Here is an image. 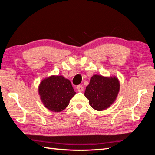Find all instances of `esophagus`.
Returning a JSON list of instances; mask_svg holds the SVG:
<instances>
[{
  "instance_id": "obj_1",
  "label": "esophagus",
  "mask_w": 155,
  "mask_h": 155,
  "mask_svg": "<svg viewBox=\"0 0 155 155\" xmlns=\"http://www.w3.org/2000/svg\"><path fill=\"white\" fill-rule=\"evenodd\" d=\"M79 92H82L83 91V87L82 85H78L76 88Z\"/></svg>"
}]
</instances>
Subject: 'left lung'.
<instances>
[{
    "label": "left lung",
    "instance_id": "8db88e82",
    "mask_svg": "<svg viewBox=\"0 0 155 155\" xmlns=\"http://www.w3.org/2000/svg\"><path fill=\"white\" fill-rule=\"evenodd\" d=\"M120 90V83L115 77L93 76L86 87L85 97L90 105L96 110H104L114 101Z\"/></svg>",
    "mask_w": 155,
    "mask_h": 155
}]
</instances>
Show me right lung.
Segmentation results:
<instances>
[{"label":"right lung","mask_w":155,"mask_h":155,"mask_svg":"<svg viewBox=\"0 0 155 155\" xmlns=\"http://www.w3.org/2000/svg\"><path fill=\"white\" fill-rule=\"evenodd\" d=\"M39 93L44 105L51 111L61 112L76 94L70 81L61 76H53L42 81Z\"/></svg>","instance_id":"right-lung-1"}]
</instances>
